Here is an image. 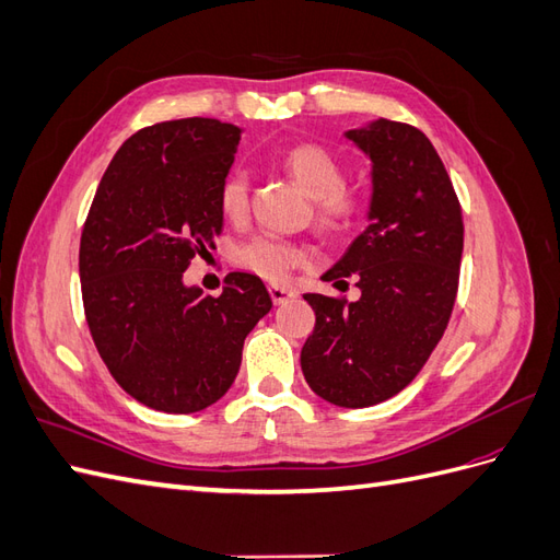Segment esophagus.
Instances as JSON below:
<instances>
[{"label":"esophagus","mask_w":560,"mask_h":560,"mask_svg":"<svg viewBox=\"0 0 560 560\" xmlns=\"http://www.w3.org/2000/svg\"><path fill=\"white\" fill-rule=\"evenodd\" d=\"M268 294H270V299H273L276 306H280V303H287V301L296 296V292H292L290 287H282V284H270Z\"/></svg>","instance_id":"obj_1"}]
</instances>
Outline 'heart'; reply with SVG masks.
<instances>
[{
  "label": "heart",
  "mask_w": 560,
  "mask_h": 560,
  "mask_svg": "<svg viewBox=\"0 0 560 560\" xmlns=\"http://www.w3.org/2000/svg\"><path fill=\"white\" fill-rule=\"evenodd\" d=\"M282 167L292 179L315 198V219L319 229L329 233H343L358 224L362 214V198L346 189V167L331 149L301 142L282 154ZM249 177L235 167L219 186V208L229 219H241L247 212ZM233 261L249 273L266 280H282L292 268L306 261V249L287 243L273 235H257L235 247Z\"/></svg>",
  "instance_id": "b5f03b06"
}]
</instances>
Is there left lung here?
Instances as JSON below:
<instances>
[{
  "label": "left lung",
  "instance_id": "left-lung-1",
  "mask_svg": "<svg viewBox=\"0 0 560 560\" xmlns=\"http://www.w3.org/2000/svg\"><path fill=\"white\" fill-rule=\"evenodd\" d=\"M346 138L371 159L369 226L322 280L354 278L358 301L303 294L315 329L301 369L315 395L346 409L409 385L442 341L457 294L463 210L425 132L378 118Z\"/></svg>",
  "mask_w": 560,
  "mask_h": 560
}]
</instances>
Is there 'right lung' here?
Masks as SVG:
<instances>
[{"label":"right lung","instance_id":"1","mask_svg":"<svg viewBox=\"0 0 560 560\" xmlns=\"http://www.w3.org/2000/svg\"><path fill=\"white\" fill-rule=\"evenodd\" d=\"M241 128L179 118L142 128L116 151L79 247L86 322L114 381L149 409L196 413L238 376L245 336L273 308L264 282L229 273L219 296L182 276L214 247Z\"/></svg>","mask_w":560,"mask_h":560}]
</instances>
